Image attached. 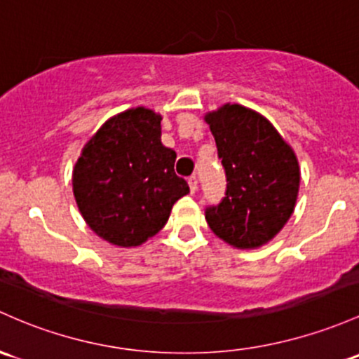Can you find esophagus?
<instances>
[{"label": "esophagus", "mask_w": 359, "mask_h": 359, "mask_svg": "<svg viewBox=\"0 0 359 359\" xmlns=\"http://www.w3.org/2000/svg\"><path fill=\"white\" fill-rule=\"evenodd\" d=\"M187 182H189L191 192H196V189H198V177H196V175H191L189 179H187Z\"/></svg>", "instance_id": "esophagus-1"}]
</instances>
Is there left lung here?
I'll return each mask as SVG.
<instances>
[{
  "instance_id": "8db88e82",
  "label": "left lung",
  "mask_w": 359,
  "mask_h": 359,
  "mask_svg": "<svg viewBox=\"0 0 359 359\" xmlns=\"http://www.w3.org/2000/svg\"><path fill=\"white\" fill-rule=\"evenodd\" d=\"M205 120L227 179L222 201L206 206V222L232 246H262L294 211L299 191L296 154L265 116L241 104H225Z\"/></svg>"
}]
</instances>
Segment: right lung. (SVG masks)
<instances>
[{
  "instance_id": "right-lung-1",
  "label": "right lung",
  "mask_w": 359,
  "mask_h": 359,
  "mask_svg": "<svg viewBox=\"0 0 359 359\" xmlns=\"http://www.w3.org/2000/svg\"><path fill=\"white\" fill-rule=\"evenodd\" d=\"M161 116L134 108L108 120L82 149L74 196L101 239L139 246L167 224L189 186L173 170L175 151L161 144Z\"/></svg>"
}]
</instances>
